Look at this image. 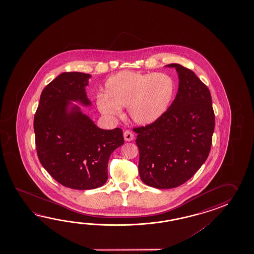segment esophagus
I'll return each instance as SVG.
<instances>
[{
	"instance_id": "esophagus-1",
	"label": "esophagus",
	"mask_w": 254,
	"mask_h": 254,
	"mask_svg": "<svg viewBox=\"0 0 254 254\" xmlns=\"http://www.w3.org/2000/svg\"><path fill=\"white\" fill-rule=\"evenodd\" d=\"M124 137H125V140L126 141H131V140H133V139H134L133 133L130 130H125V133H124Z\"/></svg>"
}]
</instances>
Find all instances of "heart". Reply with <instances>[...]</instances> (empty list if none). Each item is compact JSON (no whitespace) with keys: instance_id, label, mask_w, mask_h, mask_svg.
<instances>
[{"instance_id":"1","label":"heart","mask_w":254,"mask_h":254,"mask_svg":"<svg viewBox=\"0 0 254 254\" xmlns=\"http://www.w3.org/2000/svg\"><path fill=\"white\" fill-rule=\"evenodd\" d=\"M174 93V82L166 73H140L123 70L105 82L104 95L99 96V111L107 116L118 115L127 107L135 124H153L166 113Z\"/></svg>"}]
</instances>
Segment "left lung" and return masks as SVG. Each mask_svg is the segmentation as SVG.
<instances>
[{
	"mask_svg": "<svg viewBox=\"0 0 254 254\" xmlns=\"http://www.w3.org/2000/svg\"><path fill=\"white\" fill-rule=\"evenodd\" d=\"M178 92L162 118L134 128L141 181L157 189L178 187L191 178L211 150L215 117L208 87L178 64Z\"/></svg>",
	"mask_w": 254,
	"mask_h": 254,
	"instance_id": "8db88e82",
	"label": "left lung"
}]
</instances>
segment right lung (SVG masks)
<instances>
[{"label":"right lung","instance_id":"obj_1","mask_svg":"<svg viewBox=\"0 0 254 254\" xmlns=\"http://www.w3.org/2000/svg\"><path fill=\"white\" fill-rule=\"evenodd\" d=\"M91 77L78 71L57 76L43 89L34 115L39 161L55 181L70 189L103 186L110 156L125 142L122 129H100L71 103L92 105L85 92Z\"/></svg>","mask_w":254,"mask_h":254}]
</instances>
